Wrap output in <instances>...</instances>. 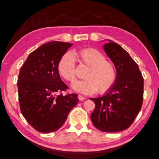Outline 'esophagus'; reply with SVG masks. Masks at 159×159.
I'll return each mask as SVG.
<instances>
[{
    "label": "esophagus",
    "mask_w": 159,
    "mask_h": 159,
    "mask_svg": "<svg viewBox=\"0 0 159 159\" xmlns=\"http://www.w3.org/2000/svg\"><path fill=\"white\" fill-rule=\"evenodd\" d=\"M79 99L80 101H83L84 100H85V97H84V96H81V95H79Z\"/></svg>",
    "instance_id": "esophagus-1"
}]
</instances>
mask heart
<instances>
[{
	"mask_svg": "<svg viewBox=\"0 0 159 159\" xmlns=\"http://www.w3.org/2000/svg\"><path fill=\"white\" fill-rule=\"evenodd\" d=\"M76 58L80 63L88 68L83 77L85 79L75 80L71 88L75 91L84 94H91L98 91L104 93L110 89L115 82L116 71L114 65L106 60L105 56L96 49L87 48L70 53H65L58 63V71L65 80L72 81L76 75Z\"/></svg>",
	"mask_w": 159,
	"mask_h": 159,
	"instance_id": "heart-1",
	"label": "heart"
}]
</instances>
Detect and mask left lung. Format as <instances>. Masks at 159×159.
<instances>
[{
  "mask_svg": "<svg viewBox=\"0 0 159 159\" xmlns=\"http://www.w3.org/2000/svg\"><path fill=\"white\" fill-rule=\"evenodd\" d=\"M107 41L103 49L114 65L116 77L113 85L102 96L90 98L96 105L91 120L102 132H116L128 128L141 110L143 78L127 52L112 40Z\"/></svg>",
  "mask_w": 159,
  "mask_h": 159,
  "instance_id": "1",
  "label": "left lung"
}]
</instances>
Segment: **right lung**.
<instances>
[{
    "instance_id": "right-lung-1",
    "label": "right lung",
    "mask_w": 159,
    "mask_h": 159,
    "mask_svg": "<svg viewBox=\"0 0 159 159\" xmlns=\"http://www.w3.org/2000/svg\"><path fill=\"white\" fill-rule=\"evenodd\" d=\"M73 44L52 41L28 56L18 78V100L22 114L37 131L56 132L78 104L76 94L57 93L67 89L58 71V63Z\"/></svg>"
}]
</instances>
